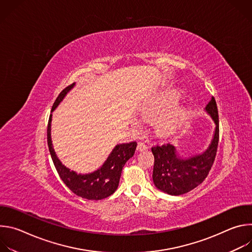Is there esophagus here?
<instances>
[{
	"label": "esophagus",
	"mask_w": 252,
	"mask_h": 252,
	"mask_svg": "<svg viewBox=\"0 0 252 252\" xmlns=\"http://www.w3.org/2000/svg\"><path fill=\"white\" fill-rule=\"evenodd\" d=\"M148 149H149V147L146 145L145 142H143V141H138V143H137V151H138V152L146 151V150H148Z\"/></svg>",
	"instance_id": "obj_1"
}]
</instances>
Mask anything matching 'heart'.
<instances>
[{
	"label": "heart",
	"mask_w": 252,
	"mask_h": 252,
	"mask_svg": "<svg viewBox=\"0 0 252 252\" xmlns=\"http://www.w3.org/2000/svg\"><path fill=\"white\" fill-rule=\"evenodd\" d=\"M178 98L179 95L176 94H163L152 100L142 109V113L147 117H159L156 122V128L158 133H171L183 121L186 114L184 107H174ZM134 124L140 125V120L134 119Z\"/></svg>",
	"instance_id": "obj_1"
}]
</instances>
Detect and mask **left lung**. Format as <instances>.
I'll return each mask as SVG.
<instances>
[{
	"mask_svg": "<svg viewBox=\"0 0 252 252\" xmlns=\"http://www.w3.org/2000/svg\"><path fill=\"white\" fill-rule=\"evenodd\" d=\"M205 111L215 124V131L210 146L203 154L184 159L176 155L175 148L169 142L152 148L155 157L153 179L159 190L171 195H181L195 189L207 176L217 156L220 140L219 111L213 96L206 104Z\"/></svg>",
	"mask_w": 252,
	"mask_h": 252,
	"instance_id": "left-lung-1",
	"label": "left lung"
}]
</instances>
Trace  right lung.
<instances>
[{
  "instance_id": "right-lung-1",
  "label": "right lung",
  "mask_w": 252,
  "mask_h": 252,
  "mask_svg": "<svg viewBox=\"0 0 252 252\" xmlns=\"http://www.w3.org/2000/svg\"><path fill=\"white\" fill-rule=\"evenodd\" d=\"M74 86L75 84H71L61 92L53 104L52 112ZM51 121L52 115L50 116L47 129L49 151L55 167L64 185L75 194L90 200H99L113 194L119 187L124 165L134 155L136 141L116 146L105 162L96 171L90 174H78L65 167L57 158L51 139Z\"/></svg>"
}]
</instances>
